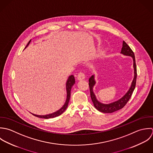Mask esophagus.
<instances>
[{"mask_svg":"<svg viewBox=\"0 0 153 153\" xmlns=\"http://www.w3.org/2000/svg\"><path fill=\"white\" fill-rule=\"evenodd\" d=\"M85 79V74L83 73L82 72H80L77 75V79L79 80H84Z\"/></svg>","mask_w":153,"mask_h":153,"instance_id":"obj_1","label":"esophagus"}]
</instances>
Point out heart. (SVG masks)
Segmentation results:
<instances>
[{
    "mask_svg": "<svg viewBox=\"0 0 153 153\" xmlns=\"http://www.w3.org/2000/svg\"><path fill=\"white\" fill-rule=\"evenodd\" d=\"M101 55H102V54H101Z\"/></svg>",
    "mask_w": 153,
    "mask_h": 153,
    "instance_id": "1",
    "label": "heart"
}]
</instances>
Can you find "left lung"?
Listing matches in <instances>:
<instances>
[{
  "label": "left lung",
  "instance_id": "1",
  "mask_svg": "<svg viewBox=\"0 0 153 153\" xmlns=\"http://www.w3.org/2000/svg\"><path fill=\"white\" fill-rule=\"evenodd\" d=\"M121 53L124 56H130L133 59V67L134 70V77L133 79V80L132 82L131 87L129 88L128 92L125 93V94L119 100L114 102L112 103H109V104H103L102 103H100L99 102L96 96L93 91V86H94L96 82L94 80V76L92 75V76L89 79V85L90 88V92H91V96L92 99V102L93 103V105L94 108L97 109L99 111L103 112V113H112L114 112L117 111L123 108L125 105L127 103V102L129 101V99L131 97V95L134 92L135 85H136V80H137V66L135 63V59L134 53L132 51V50L131 49V48L129 47V45L123 41L122 44V49Z\"/></svg>",
  "mask_w": 153,
  "mask_h": 153
}]
</instances>
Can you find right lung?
<instances>
[{"instance_id":"1","label":"right lung","mask_w":153,"mask_h":153,"mask_svg":"<svg viewBox=\"0 0 153 153\" xmlns=\"http://www.w3.org/2000/svg\"><path fill=\"white\" fill-rule=\"evenodd\" d=\"M31 40H30L28 42V44L27 45V46L25 47V48H26L28 46V45L31 42ZM74 83H75V79H74V76L73 75L70 76L68 77L67 80V82H66V91H67L66 100H65V103L64 104V105L61 107L59 110H58L57 111H56V112H55L54 113H52V114H48V115H35V114H32L33 115L36 117H38V118H44V119H49V118H55V117L60 116V115H61L66 110V109H67V108L68 106V102H69L70 98L71 89L72 86L74 85Z\"/></svg>"}]
</instances>
